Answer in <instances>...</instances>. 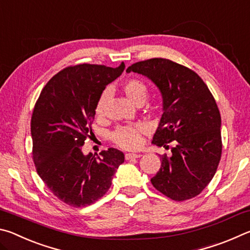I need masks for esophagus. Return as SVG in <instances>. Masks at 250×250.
<instances>
[{"instance_id": "1", "label": "esophagus", "mask_w": 250, "mask_h": 250, "mask_svg": "<svg viewBox=\"0 0 250 250\" xmlns=\"http://www.w3.org/2000/svg\"><path fill=\"white\" fill-rule=\"evenodd\" d=\"M140 156H141V154H138V153H126L125 155V160H131V159H138V158H140Z\"/></svg>"}]
</instances>
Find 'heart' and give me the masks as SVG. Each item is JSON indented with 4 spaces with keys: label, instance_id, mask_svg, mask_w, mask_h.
<instances>
[{
    "label": "heart",
    "instance_id": "1",
    "mask_svg": "<svg viewBox=\"0 0 250 250\" xmlns=\"http://www.w3.org/2000/svg\"><path fill=\"white\" fill-rule=\"evenodd\" d=\"M122 90L126 99L134 104H143L147 97V87L141 80L131 78L124 83ZM105 94L104 92L98 99L96 105V115L101 117L104 115ZM147 132V126L145 124H133L121 125L113 131L111 134L112 141L118 146L125 150H133L141 145L142 135Z\"/></svg>",
    "mask_w": 250,
    "mask_h": 250
}]
</instances>
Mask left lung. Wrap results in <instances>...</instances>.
<instances>
[{"instance_id": "1", "label": "left lung", "mask_w": 250, "mask_h": 250, "mask_svg": "<svg viewBox=\"0 0 250 250\" xmlns=\"http://www.w3.org/2000/svg\"><path fill=\"white\" fill-rule=\"evenodd\" d=\"M146 76L162 95L163 113L152 143L168 147L151 183L174 201L198 195L216 173L222 155L221 113L213 95L195 71L166 58L132 64L126 73Z\"/></svg>"}]
</instances>
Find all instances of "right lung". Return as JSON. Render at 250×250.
Here are the masks:
<instances>
[{
	"label": "right lung",
	"instance_id": "obj_1",
	"mask_svg": "<svg viewBox=\"0 0 250 250\" xmlns=\"http://www.w3.org/2000/svg\"><path fill=\"white\" fill-rule=\"evenodd\" d=\"M125 67V62L116 68L66 67L46 83L34 107L31 133L36 171L54 195L70 206L83 207L103 197L125 162V154L113 147L99 155L82 151L94 134L98 99Z\"/></svg>",
	"mask_w": 250,
	"mask_h": 250
}]
</instances>
